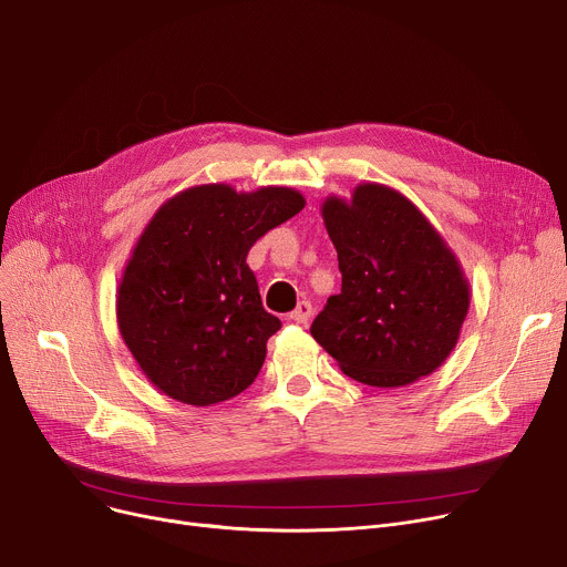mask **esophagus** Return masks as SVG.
Listing matches in <instances>:
<instances>
[{
  "instance_id": "34e87169",
  "label": "esophagus",
  "mask_w": 567,
  "mask_h": 567,
  "mask_svg": "<svg viewBox=\"0 0 567 567\" xmlns=\"http://www.w3.org/2000/svg\"><path fill=\"white\" fill-rule=\"evenodd\" d=\"M312 317V306L310 301H301L299 306H296L293 312H289V319L296 321V323H308Z\"/></svg>"
}]
</instances>
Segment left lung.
<instances>
[{"mask_svg": "<svg viewBox=\"0 0 567 567\" xmlns=\"http://www.w3.org/2000/svg\"><path fill=\"white\" fill-rule=\"evenodd\" d=\"M321 218L342 291L312 321V338L347 377L377 389H400L441 368L471 303L445 238L411 199L370 182L351 199L326 197Z\"/></svg>", "mask_w": 567, "mask_h": 567, "instance_id": "obj_1", "label": "left lung"}]
</instances>
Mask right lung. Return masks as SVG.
<instances>
[{
  "mask_svg": "<svg viewBox=\"0 0 567 567\" xmlns=\"http://www.w3.org/2000/svg\"><path fill=\"white\" fill-rule=\"evenodd\" d=\"M303 206L287 186L236 193L202 184L169 197L146 223L116 289V323L161 393L212 406L255 381L282 323L264 310L246 257Z\"/></svg>",
  "mask_w": 567,
  "mask_h": 567,
  "instance_id": "right-lung-1",
  "label": "right lung"
}]
</instances>
